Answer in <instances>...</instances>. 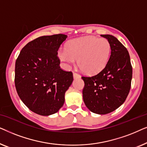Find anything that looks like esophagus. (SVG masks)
Returning a JSON list of instances; mask_svg holds the SVG:
<instances>
[{
	"label": "esophagus",
	"mask_w": 147,
	"mask_h": 147,
	"mask_svg": "<svg viewBox=\"0 0 147 147\" xmlns=\"http://www.w3.org/2000/svg\"><path fill=\"white\" fill-rule=\"evenodd\" d=\"M73 76H74V78H80V74H78V73H76V72H74V73H73Z\"/></svg>",
	"instance_id": "34e87169"
}]
</instances>
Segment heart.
Segmentation results:
<instances>
[{
	"label": "heart",
	"instance_id": "1",
	"mask_svg": "<svg viewBox=\"0 0 147 147\" xmlns=\"http://www.w3.org/2000/svg\"><path fill=\"white\" fill-rule=\"evenodd\" d=\"M111 53V45L108 39L94 36H86L71 39L67 47H60L57 51L59 59L67 66L76 63L86 74H96L108 63Z\"/></svg>",
	"mask_w": 147,
	"mask_h": 147
}]
</instances>
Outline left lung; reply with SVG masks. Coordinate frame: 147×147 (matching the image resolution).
<instances>
[{"mask_svg": "<svg viewBox=\"0 0 147 147\" xmlns=\"http://www.w3.org/2000/svg\"><path fill=\"white\" fill-rule=\"evenodd\" d=\"M111 45V55L105 67L92 77L82 76L83 99L90 111L98 114L113 112L125 101L129 93L132 67L126 48L114 36L101 35Z\"/></svg>", "mask_w": 147, "mask_h": 147, "instance_id": "1", "label": "left lung"}]
</instances>
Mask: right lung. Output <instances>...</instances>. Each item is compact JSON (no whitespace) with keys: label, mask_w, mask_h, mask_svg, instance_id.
I'll list each match as a JSON object with an SVG mask.
<instances>
[{"label":"right lung","mask_w":147,"mask_h":147,"mask_svg":"<svg viewBox=\"0 0 147 147\" xmlns=\"http://www.w3.org/2000/svg\"><path fill=\"white\" fill-rule=\"evenodd\" d=\"M67 37L42 36L30 41L15 62V84L22 102L32 112L49 116L58 112L73 82L71 71L60 68L57 51Z\"/></svg>","instance_id":"1"}]
</instances>
